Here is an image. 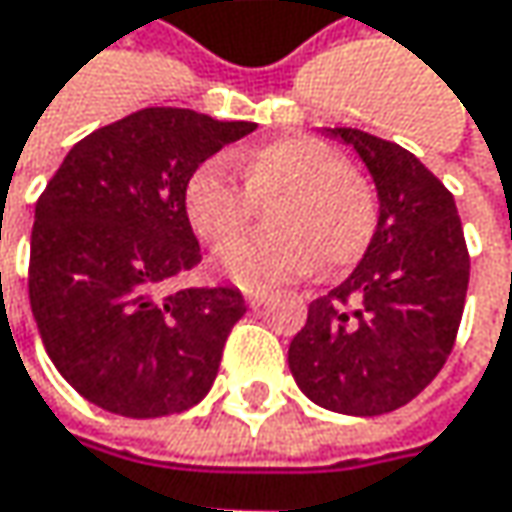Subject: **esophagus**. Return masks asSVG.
<instances>
[{
	"instance_id": "obj_1",
	"label": "esophagus",
	"mask_w": 512,
	"mask_h": 512,
	"mask_svg": "<svg viewBox=\"0 0 512 512\" xmlns=\"http://www.w3.org/2000/svg\"><path fill=\"white\" fill-rule=\"evenodd\" d=\"M269 296H272L269 290H249V293H246V302H249L252 308H257V305H263Z\"/></svg>"
}]
</instances>
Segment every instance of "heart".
<instances>
[{
  "instance_id": "obj_1",
  "label": "heart",
  "mask_w": 512,
  "mask_h": 512,
  "mask_svg": "<svg viewBox=\"0 0 512 512\" xmlns=\"http://www.w3.org/2000/svg\"><path fill=\"white\" fill-rule=\"evenodd\" d=\"M246 186L225 159L201 162L183 186V210L192 231L222 246L271 200L269 232L238 238L222 249V272L246 287L266 290L299 278L317 263L335 272L364 255L376 231V201L347 159L314 136H281L237 156Z\"/></svg>"
}]
</instances>
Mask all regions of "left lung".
<instances>
[{"mask_svg": "<svg viewBox=\"0 0 512 512\" xmlns=\"http://www.w3.org/2000/svg\"><path fill=\"white\" fill-rule=\"evenodd\" d=\"M356 148L379 216L358 266L308 305L287 364L308 400L341 415H385L418 397L451 356L468 290L454 195L406 148L326 130Z\"/></svg>", "mask_w": 512, "mask_h": 512, "instance_id": "8db88e82", "label": "left lung"}]
</instances>
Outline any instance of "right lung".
<instances>
[{"instance_id":"add662e5","label":"right lung","mask_w":512,"mask_h":512,"mask_svg":"<svg viewBox=\"0 0 512 512\" xmlns=\"http://www.w3.org/2000/svg\"><path fill=\"white\" fill-rule=\"evenodd\" d=\"M252 121L139 109L70 148L35 204L29 302L58 373L124 418L186 412L207 397L237 287L168 290L201 260L183 210L189 174Z\"/></svg>"}]
</instances>
